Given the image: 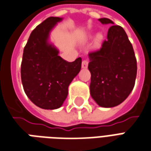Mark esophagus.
Instances as JSON below:
<instances>
[{"label": "esophagus", "instance_id": "1", "mask_svg": "<svg viewBox=\"0 0 151 151\" xmlns=\"http://www.w3.org/2000/svg\"><path fill=\"white\" fill-rule=\"evenodd\" d=\"M88 65V62L87 60H84L82 62V67L83 68H87Z\"/></svg>", "mask_w": 151, "mask_h": 151}]
</instances>
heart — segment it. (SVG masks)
Returning a JSON list of instances; mask_svg holds the SVG:
<instances>
[{
    "label": "heart",
    "mask_w": 151,
    "mask_h": 151,
    "mask_svg": "<svg viewBox=\"0 0 151 151\" xmlns=\"http://www.w3.org/2000/svg\"><path fill=\"white\" fill-rule=\"evenodd\" d=\"M101 39H102V36H101V34H98L97 36H96V40H97V41H100Z\"/></svg>",
    "instance_id": "1"
}]
</instances>
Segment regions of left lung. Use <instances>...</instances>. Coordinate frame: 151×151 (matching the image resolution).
<instances>
[{
	"label": "left lung",
	"mask_w": 151,
	"mask_h": 151,
	"mask_svg": "<svg viewBox=\"0 0 151 151\" xmlns=\"http://www.w3.org/2000/svg\"><path fill=\"white\" fill-rule=\"evenodd\" d=\"M102 24H113L100 50L89 53L91 97L101 107H114L129 97L137 76V60L132 44L123 27L106 18Z\"/></svg>",
	"instance_id": "left-lung-1"
}]
</instances>
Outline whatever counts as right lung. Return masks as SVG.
<instances>
[{
	"mask_svg": "<svg viewBox=\"0 0 151 151\" xmlns=\"http://www.w3.org/2000/svg\"><path fill=\"white\" fill-rule=\"evenodd\" d=\"M63 18L50 17L33 30L23 50L21 79L24 92L38 107L62 106L70 82L81 69V58L72 63L63 59L50 42V34Z\"/></svg>",
	"mask_w": 151,
	"mask_h": 151,
	"instance_id": "right-lung-1",
	"label": "right lung"
}]
</instances>
